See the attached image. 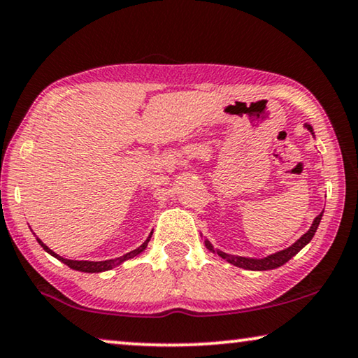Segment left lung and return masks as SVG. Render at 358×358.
Here are the masks:
<instances>
[{"instance_id": "8db88e82", "label": "left lung", "mask_w": 358, "mask_h": 358, "mask_svg": "<svg viewBox=\"0 0 358 358\" xmlns=\"http://www.w3.org/2000/svg\"><path fill=\"white\" fill-rule=\"evenodd\" d=\"M305 127H307L308 131L313 134V127L310 126V124H305ZM321 216H323V211H321V213L317 217H315L312 227H310V229L305 232V234L300 237L297 242L292 243L291 247L284 248V250L273 253V255H268L265 258H247V257L229 255V253H224V252H221V250H215L213 245H211L208 241H205V245H206V248H208L210 252L217 253V255H220L222 260L229 262L231 265L239 266V268H243V269H250V271H266V269H274V268H278V266H282L284 263H287L294 255H297V253L302 250V248L307 245L310 241L313 239L315 232H317L318 226H320Z\"/></svg>"}]
</instances>
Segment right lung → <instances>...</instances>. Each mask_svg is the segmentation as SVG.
Instances as JSON below:
<instances>
[{"instance_id":"obj_1","label":"right lung","mask_w":358,"mask_h":358,"mask_svg":"<svg viewBox=\"0 0 358 358\" xmlns=\"http://www.w3.org/2000/svg\"><path fill=\"white\" fill-rule=\"evenodd\" d=\"M150 237H152V234L148 236V239L145 241L141 247H137L136 250H132V252H129V253H126V255H122V257H119V258H113V260H105V262H87V260H67V258H63V257H59L58 253H55L53 250H51V248H48L45 245L43 242H41L40 239H37L38 241V243L41 247H43V250H46L50 253V255H53L55 258H58L59 262H63L64 265H67L69 268H72V269H76V271H82V273H101V271H108V269H113L115 266H117V265H121L122 262H126V260H129V258H134V257H137L138 253H142L145 248H147V245H148V242H150Z\"/></svg>"}]
</instances>
